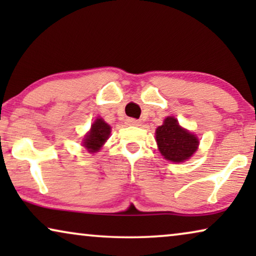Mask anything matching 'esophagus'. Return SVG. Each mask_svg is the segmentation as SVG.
<instances>
[{
    "instance_id": "esophagus-1",
    "label": "esophagus",
    "mask_w": 256,
    "mask_h": 256,
    "mask_svg": "<svg viewBox=\"0 0 256 256\" xmlns=\"http://www.w3.org/2000/svg\"><path fill=\"white\" fill-rule=\"evenodd\" d=\"M142 122L140 120H136V118H127L126 120V124L127 126H136V127H138V126H141Z\"/></svg>"
}]
</instances>
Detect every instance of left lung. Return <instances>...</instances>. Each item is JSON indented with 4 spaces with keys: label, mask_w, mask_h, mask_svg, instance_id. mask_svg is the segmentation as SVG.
Here are the masks:
<instances>
[{
    "label": "left lung",
    "mask_w": 256,
    "mask_h": 256,
    "mask_svg": "<svg viewBox=\"0 0 256 256\" xmlns=\"http://www.w3.org/2000/svg\"><path fill=\"white\" fill-rule=\"evenodd\" d=\"M155 135L160 152L164 158L174 163L188 160L199 146L197 136L182 128L174 116L164 118L163 124L156 129Z\"/></svg>",
    "instance_id": "obj_1"
}]
</instances>
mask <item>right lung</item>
<instances>
[{"label": "right lung", "instance_id": "add662e5", "mask_svg": "<svg viewBox=\"0 0 256 256\" xmlns=\"http://www.w3.org/2000/svg\"><path fill=\"white\" fill-rule=\"evenodd\" d=\"M110 135V126L107 124L101 118H98L90 126V130L84 138L82 146L88 152H96L104 144Z\"/></svg>", "mask_w": 256, "mask_h": 256}]
</instances>
